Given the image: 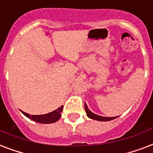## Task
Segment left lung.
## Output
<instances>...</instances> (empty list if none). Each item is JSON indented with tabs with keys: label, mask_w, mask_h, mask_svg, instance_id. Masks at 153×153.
Returning a JSON list of instances; mask_svg holds the SVG:
<instances>
[{
	"label": "left lung",
	"mask_w": 153,
	"mask_h": 153,
	"mask_svg": "<svg viewBox=\"0 0 153 153\" xmlns=\"http://www.w3.org/2000/svg\"><path fill=\"white\" fill-rule=\"evenodd\" d=\"M85 112L87 113V116L91 119L96 120H99V121H108V120H112L113 119H116L117 117H101V116H99V115H97L95 113H93L88 109L86 103H85Z\"/></svg>",
	"instance_id": "1"
}]
</instances>
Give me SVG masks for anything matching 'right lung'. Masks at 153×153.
I'll return each mask as SVG.
<instances>
[{
	"label": "right lung",
	"instance_id": "add662e5",
	"mask_svg": "<svg viewBox=\"0 0 153 153\" xmlns=\"http://www.w3.org/2000/svg\"><path fill=\"white\" fill-rule=\"evenodd\" d=\"M62 109H63V105L58 108L57 109L55 110V111L47 113V114L30 115L25 112H22V111L21 112L25 116H26L28 118H30L34 121L41 123V124H51V123H54V122L57 121L58 120L60 119V117H61Z\"/></svg>",
	"mask_w": 153,
	"mask_h": 153
}]
</instances>
